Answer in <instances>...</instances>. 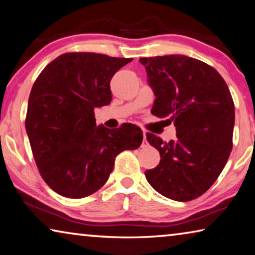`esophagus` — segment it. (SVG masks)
<instances>
[{
  "label": "esophagus",
  "instance_id": "esophagus-1",
  "mask_svg": "<svg viewBox=\"0 0 255 255\" xmlns=\"http://www.w3.org/2000/svg\"><path fill=\"white\" fill-rule=\"evenodd\" d=\"M143 134H144V138H143V142H142V147H146L148 143L146 140V135H145V131H143Z\"/></svg>",
  "mask_w": 255,
  "mask_h": 255
}]
</instances>
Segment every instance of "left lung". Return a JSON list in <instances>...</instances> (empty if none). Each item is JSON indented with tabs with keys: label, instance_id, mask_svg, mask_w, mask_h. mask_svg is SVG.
I'll use <instances>...</instances> for the list:
<instances>
[{
	"label": "left lung",
	"instance_id": "1",
	"mask_svg": "<svg viewBox=\"0 0 255 255\" xmlns=\"http://www.w3.org/2000/svg\"><path fill=\"white\" fill-rule=\"evenodd\" d=\"M155 95L152 115L173 123L177 139L146 134L160 163L145 171L157 193L187 202L211 187L233 148L235 106L215 68L186 55L140 58Z\"/></svg>",
	"mask_w": 255,
	"mask_h": 255
}]
</instances>
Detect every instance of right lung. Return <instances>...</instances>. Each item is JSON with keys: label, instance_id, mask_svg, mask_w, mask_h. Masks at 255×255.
<instances>
[{"label": "right lung", "instance_id": "1", "mask_svg": "<svg viewBox=\"0 0 255 255\" xmlns=\"http://www.w3.org/2000/svg\"><path fill=\"white\" fill-rule=\"evenodd\" d=\"M132 59L91 52L58 56L31 88L26 130L44 181L60 195L82 199L102 187L116 156L143 140L131 124L113 129L96 126L94 109L110 104V82Z\"/></svg>", "mask_w": 255, "mask_h": 255}]
</instances>
